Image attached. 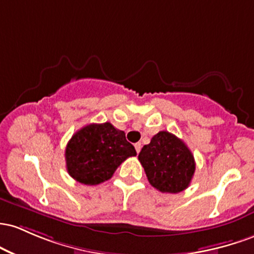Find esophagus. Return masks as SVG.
<instances>
[{
  "label": "esophagus",
  "mask_w": 254,
  "mask_h": 254,
  "mask_svg": "<svg viewBox=\"0 0 254 254\" xmlns=\"http://www.w3.org/2000/svg\"><path fill=\"white\" fill-rule=\"evenodd\" d=\"M134 147H135V150H136V152H140V150H141V142H135L134 144Z\"/></svg>",
  "instance_id": "obj_1"
}]
</instances>
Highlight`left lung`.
<instances>
[{
	"label": "left lung",
	"mask_w": 254,
	"mask_h": 254,
	"mask_svg": "<svg viewBox=\"0 0 254 254\" xmlns=\"http://www.w3.org/2000/svg\"><path fill=\"white\" fill-rule=\"evenodd\" d=\"M151 186L163 193H179L190 186L195 162L190 150L178 136L161 130L138 156Z\"/></svg>",
	"instance_id": "obj_1"
}]
</instances>
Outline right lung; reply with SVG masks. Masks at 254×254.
Instances as JSON below:
<instances>
[{"label": "right lung", "mask_w": 254, "mask_h": 254, "mask_svg": "<svg viewBox=\"0 0 254 254\" xmlns=\"http://www.w3.org/2000/svg\"><path fill=\"white\" fill-rule=\"evenodd\" d=\"M135 155L124 130L110 122L82 127L74 133L64 152L68 174L90 186L109 180L122 162Z\"/></svg>", "instance_id": "obj_1"}]
</instances>
